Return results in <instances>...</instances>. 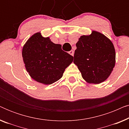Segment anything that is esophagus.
Returning a JSON list of instances; mask_svg holds the SVG:
<instances>
[{"mask_svg": "<svg viewBox=\"0 0 129 129\" xmlns=\"http://www.w3.org/2000/svg\"><path fill=\"white\" fill-rule=\"evenodd\" d=\"M69 53L70 55H72V56H73V55H74V51L73 50H70V52H69Z\"/></svg>", "mask_w": 129, "mask_h": 129, "instance_id": "obj_1", "label": "esophagus"}]
</instances>
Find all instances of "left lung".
Listing matches in <instances>:
<instances>
[{
	"instance_id": "8db88e82",
	"label": "left lung",
	"mask_w": 129,
	"mask_h": 129,
	"mask_svg": "<svg viewBox=\"0 0 129 129\" xmlns=\"http://www.w3.org/2000/svg\"><path fill=\"white\" fill-rule=\"evenodd\" d=\"M73 63L87 83L99 84L105 82L113 70L116 52L112 41L105 35L93 30L83 35L76 44Z\"/></svg>"
}]
</instances>
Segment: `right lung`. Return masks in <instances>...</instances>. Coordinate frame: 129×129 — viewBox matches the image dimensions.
I'll return each instance as SVG.
<instances>
[{
    "mask_svg": "<svg viewBox=\"0 0 129 129\" xmlns=\"http://www.w3.org/2000/svg\"><path fill=\"white\" fill-rule=\"evenodd\" d=\"M24 66L33 80L43 84H51L63 76L73 57L61 50L60 44L51 41L40 32L33 35L22 49Z\"/></svg>",
    "mask_w": 129,
    "mask_h": 129,
    "instance_id": "right-lung-1",
    "label": "right lung"
}]
</instances>
